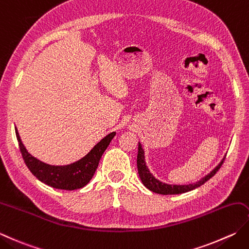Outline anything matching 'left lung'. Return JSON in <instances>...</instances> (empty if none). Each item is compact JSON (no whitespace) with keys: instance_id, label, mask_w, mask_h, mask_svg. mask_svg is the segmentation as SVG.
Here are the masks:
<instances>
[{"instance_id":"left-lung-1","label":"left lung","mask_w":249,"mask_h":249,"mask_svg":"<svg viewBox=\"0 0 249 249\" xmlns=\"http://www.w3.org/2000/svg\"><path fill=\"white\" fill-rule=\"evenodd\" d=\"M226 158H223V160L220 162V164L218 166L212 170L207 176L204 177L203 179L199 180V181L196 183H191V184H187V186H178V184H167V183H163L160 182V180L155 179L152 174L150 173L149 168L145 165V160H144V151L141 147V144H138V155H137V168H138V174L139 177L141 179V181L144 184L145 188H148L150 191L159 193V194H163V196H168V194H180V193H184V192H189L191 190L196 189L198 187H201L202 184L205 183L207 180L211 179L213 175H215L219 168L221 167V165L223 164V160H225Z\"/></svg>"}]
</instances>
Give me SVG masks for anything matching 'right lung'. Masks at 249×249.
I'll return each instance as SVG.
<instances>
[{
  "mask_svg": "<svg viewBox=\"0 0 249 249\" xmlns=\"http://www.w3.org/2000/svg\"><path fill=\"white\" fill-rule=\"evenodd\" d=\"M15 130L22 159L30 172L47 186L61 190H76L86 186L98 167L101 155L115 136V131L107 135L89 151V154L77 162L65 166H53L32 157L21 142L17 128H15Z\"/></svg>",
  "mask_w": 249,
  "mask_h": 249,
  "instance_id": "obj_1",
  "label": "right lung"
}]
</instances>
